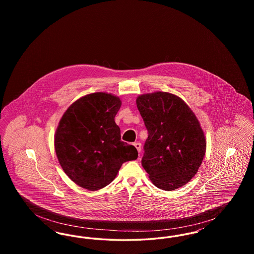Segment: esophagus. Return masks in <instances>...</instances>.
Returning <instances> with one entry per match:
<instances>
[{
  "mask_svg": "<svg viewBox=\"0 0 254 254\" xmlns=\"http://www.w3.org/2000/svg\"><path fill=\"white\" fill-rule=\"evenodd\" d=\"M133 145H134V146L136 147V149L138 150V152H140V151H141V147H142V145H141L140 143H138V142H137V143H134Z\"/></svg>",
  "mask_w": 254,
  "mask_h": 254,
  "instance_id": "obj_1",
  "label": "esophagus"
}]
</instances>
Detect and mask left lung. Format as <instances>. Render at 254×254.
<instances>
[{
  "instance_id": "obj_1",
  "label": "left lung",
  "mask_w": 254,
  "mask_h": 254,
  "mask_svg": "<svg viewBox=\"0 0 254 254\" xmlns=\"http://www.w3.org/2000/svg\"><path fill=\"white\" fill-rule=\"evenodd\" d=\"M148 137L142 166L158 189L174 190L191 180L205 157V134L193 111L169 92L136 99Z\"/></svg>"
}]
</instances>
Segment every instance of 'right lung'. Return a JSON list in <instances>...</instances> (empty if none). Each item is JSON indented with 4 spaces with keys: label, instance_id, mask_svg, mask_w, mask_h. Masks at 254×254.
Returning <instances> with one entry per match:
<instances>
[{
    "label": "right lung",
    "instance_id": "obj_1",
    "mask_svg": "<svg viewBox=\"0 0 254 254\" xmlns=\"http://www.w3.org/2000/svg\"><path fill=\"white\" fill-rule=\"evenodd\" d=\"M120 98L96 92L75 101L65 110L54 137L62 169L75 184L98 190L113 181L125 162L136 160L135 146L121 141L114 121Z\"/></svg>",
    "mask_w": 254,
    "mask_h": 254
}]
</instances>
